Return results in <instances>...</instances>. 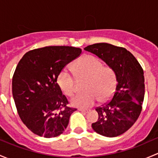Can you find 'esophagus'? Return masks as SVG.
Instances as JSON below:
<instances>
[{
    "mask_svg": "<svg viewBox=\"0 0 158 158\" xmlns=\"http://www.w3.org/2000/svg\"><path fill=\"white\" fill-rule=\"evenodd\" d=\"M78 110H79V111H82V112H85V113L89 112V111H90V110H89V109H79Z\"/></svg>",
    "mask_w": 158,
    "mask_h": 158,
    "instance_id": "obj_1",
    "label": "esophagus"
}]
</instances>
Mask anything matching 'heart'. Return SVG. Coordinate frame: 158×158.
Returning a JSON list of instances; mask_svg holds the SVG:
<instances>
[{
    "mask_svg": "<svg viewBox=\"0 0 158 158\" xmlns=\"http://www.w3.org/2000/svg\"><path fill=\"white\" fill-rule=\"evenodd\" d=\"M71 69L78 80H85L83 86L85 92L72 98L71 104L75 107H90L97 100L100 102H106L114 95L117 86L115 72L109 66H103L101 60L94 56H82L72 65ZM56 82L67 96L76 92L77 82L67 70L63 69L59 73Z\"/></svg>",
    "mask_w": 158,
    "mask_h": 158,
    "instance_id": "1",
    "label": "heart"
}]
</instances>
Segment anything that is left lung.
Here are the masks:
<instances>
[{
	"label": "left lung",
	"mask_w": 158,
	"mask_h": 158,
	"mask_svg": "<svg viewBox=\"0 0 158 158\" xmlns=\"http://www.w3.org/2000/svg\"><path fill=\"white\" fill-rule=\"evenodd\" d=\"M84 49L95 54L117 76L112 98L95 110L98 119L92 124L96 133L105 137L122 135L135 124L141 114L144 97V71L135 56L123 47L106 43L89 45Z\"/></svg>",
	"instance_id": "1"
}]
</instances>
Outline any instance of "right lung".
Returning <instances> with one entry per match:
<instances>
[{
    "instance_id": "right-lung-1",
    "label": "right lung",
    "mask_w": 158,
    "mask_h": 158,
    "mask_svg": "<svg viewBox=\"0 0 158 158\" xmlns=\"http://www.w3.org/2000/svg\"><path fill=\"white\" fill-rule=\"evenodd\" d=\"M82 52L80 48L53 46L25 53L12 79V93L22 122L35 135L54 138L61 135L76 109L67 106L57 76Z\"/></svg>"
}]
</instances>
